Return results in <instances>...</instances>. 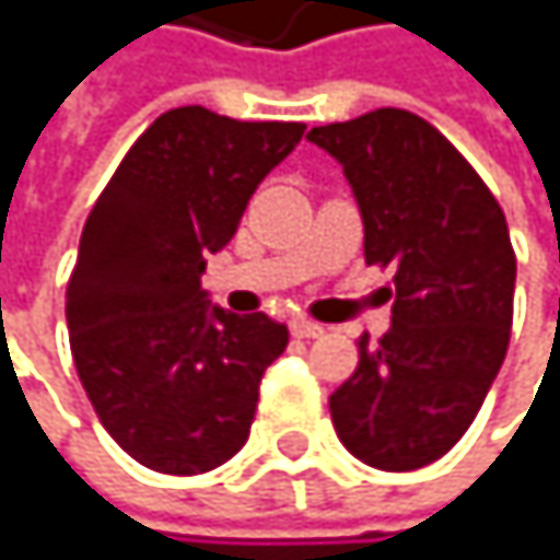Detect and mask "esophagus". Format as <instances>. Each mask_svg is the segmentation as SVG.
<instances>
[{"mask_svg":"<svg viewBox=\"0 0 560 560\" xmlns=\"http://www.w3.org/2000/svg\"><path fill=\"white\" fill-rule=\"evenodd\" d=\"M289 329H292L295 339H318L322 332H326V329L318 326V322H308V318H292Z\"/></svg>","mask_w":560,"mask_h":560,"instance_id":"34e87169","label":"esophagus"}]
</instances>
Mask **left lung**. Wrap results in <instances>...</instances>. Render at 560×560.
Listing matches in <instances>:
<instances>
[{
  "label": "left lung",
  "mask_w": 560,
  "mask_h": 560,
  "mask_svg": "<svg viewBox=\"0 0 560 560\" xmlns=\"http://www.w3.org/2000/svg\"><path fill=\"white\" fill-rule=\"evenodd\" d=\"M342 164L365 265L393 268V326L329 396L342 446L376 470L440 460L474 423L511 342L517 258L504 211L467 158L410 110L312 127ZM386 295V299H389Z\"/></svg>",
  "instance_id": "8db88e82"
}]
</instances>
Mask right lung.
I'll return each mask as SVG.
<instances>
[{
  "instance_id": "1",
  "label": "right lung",
  "mask_w": 560,
  "mask_h": 560,
  "mask_svg": "<svg viewBox=\"0 0 560 560\" xmlns=\"http://www.w3.org/2000/svg\"><path fill=\"white\" fill-rule=\"evenodd\" d=\"M305 124L177 106L150 124L96 198L67 285L80 383L127 454L174 477L231 460L289 329L208 308L201 271Z\"/></svg>"
}]
</instances>
